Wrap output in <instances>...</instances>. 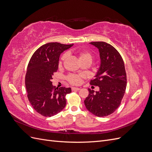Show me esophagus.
I'll return each mask as SVG.
<instances>
[{
  "mask_svg": "<svg viewBox=\"0 0 152 152\" xmlns=\"http://www.w3.org/2000/svg\"><path fill=\"white\" fill-rule=\"evenodd\" d=\"M80 88H79V87H72V91H79V90H80Z\"/></svg>",
  "mask_w": 152,
  "mask_h": 152,
  "instance_id": "esophagus-1",
  "label": "esophagus"
}]
</instances>
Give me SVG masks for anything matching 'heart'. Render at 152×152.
<instances>
[{
    "mask_svg": "<svg viewBox=\"0 0 152 152\" xmlns=\"http://www.w3.org/2000/svg\"><path fill=\"white\" fill-rule=\"evenodd\" d=\"M75 56L77 58L78 61L80 63H85L89 66L91 65L93 60V56L91 53L88 51H80L75 53ZM66 58V55L64 54L61 57L60 61H59V65H61L62 61L65 60ZM82 76L77 75H70L68 77V80L70 83L73 85H79L81 83Z\"/></svg>",
    "mask_w": 152,
    "mask_h": 152,
    "instance_id": "b5f03b06",
    "label": "heart"
}]
</instances>
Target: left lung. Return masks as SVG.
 I'll return each mask as SVG.
<instances>
[{
	"instance_id": "obj_1",
	"label": "left lung",
	"mask_w": 152,
	"mask_h": 152,
	"mask_svg": "<svg viewBox=\"0 0 152 152\" xmlns=\"http://www.w3.org/2000/svg\"><path fill=\"white\" fill-rule=\"evenodd\" d=\"M90 44L98 49L100 65L90 84L99 87L98 91L89 89L84 100L87 110L97 117H105L115 112L121 104L126 89L125 66L121 54L112 45L104 42ZM93 87V86H92Z\"/></svg>"
}]
</instances>
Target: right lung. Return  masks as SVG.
Here are the masks:
<instances>
[{"instance_id":"right-lung-1","label":"right lung","mask_w":152,"mask_h":152,"mask_svg":"<svg viewBox=\"0 0 152 152\" xmlns=\"http://www.w3.org/2000/svg\"><path fill=\"white\" fill-rule=\"evenodd\" d=\"M73 44L50 42L40 47L32 55L25 77L28 98L33 108L44 117H52L66 106L65 96L70 87L54 89L51 80L58 69L59 56Z\"/></svg>"}]
</instances>
